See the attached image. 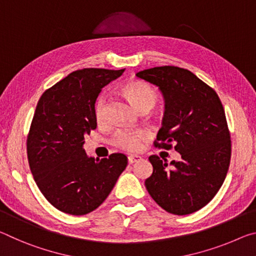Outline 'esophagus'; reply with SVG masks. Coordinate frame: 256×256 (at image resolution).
Returning a JSON list of instances; mask_svg holds the SVG:
<instances>
[{
    "mask_svg": "<svg viewBox=\"0 0 256 256\" xmlns=\"http://www.w3.org/2000/svg\"><path fill=\"white\" fill-rule=\"evenodd\" d=\"M140 160H142V158L138 156H128V162L130 163V164H132V163H135V162L140 161Z\"/></svg>",
    "mask_w": 256,
    "mask_h": 256,
    "instance_id": "34e87169",
    "label": "esophagus"
}]
</instances>
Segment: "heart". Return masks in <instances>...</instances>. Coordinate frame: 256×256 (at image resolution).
<instances>
[{"instance_id": "b5f03b06", "label": "heart", "mask_w": 256, "mask_h": 256, "mask_svg": "<svg viewBox=\"0 0 256 256\" xmlns=\"http://www.w3.org/2000/svg\"><path fill=\"white\" fill-rule=\"evenodd\" d=\"M124 93L128 96L137 110H150L156 106L158 94L156 90L143 80H132L122 86ZM106 94H100L95 103V118L98 122H103L106 116ZM146 138V132L143 130L130 132L122 130L116 134L114 143L118 148L126 150H136Z\"/></svg>"}]
</instances>
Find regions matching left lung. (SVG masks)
I'll return each mask as SVG.
<instances>
[{"label":"left lung","mask_w":256,"mask_h":256,"mask_svg":"<svg viewBox=\"0 0 256 256\" xmlns=\"http://www.w3.org/2000/svg\"><path fill=\"white\" fill-rule=\"evenodd\" d=\"M136 76L156 86L164 100L156 146L174 145L182 156L169 166L166 158L150 156L153 174L145 180L146 190L166 212L190 214L214 198L227 176L232 142L224 106L216 92L190 70L156 66Z\"/></svg>","instance_id":"8db88e82"}]
</instances>
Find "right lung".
<instances>
[{"mask_svg": "<svg viewBox=\"0 0 256 256\" xmlns=\"http://www.w3.org/2000/svg\"><path fill=\"white\" fill-rule=\"evenodd\" d=\"M124 69L88 68L68 74L37 103L27 140L34 179L54 208L72 216L98 208L127 166V156H88L85 135L96 129L95 103L103 87Z\"/></svg>", "mask_w": 256, "mask_h": 256, "instance_id": "right-lung-1", "label": "right lung"}]
</instances>
